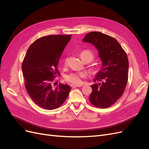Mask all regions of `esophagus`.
Here are the masks:
<instances>
[{
    "label": "esophagus",
    "instance_id": "obj_1",
    "mask_svg": "<svg viewBox=\"0 0 149 149\" xmlns=\"http://www.w3.org/2000/svg\"><path fill=\"white\" fill-rule=\"evenodd\" d=\"M80 86H81V85H77V84H71V87L73 88H75L76 87H80Z\"/></svg>",
    "mask_w": 149,
    "mask_h": 149
}]
</instances>
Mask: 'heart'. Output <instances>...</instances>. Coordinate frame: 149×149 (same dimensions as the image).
<instances>
[{
    "label": "heart",
    "instance_id": "heart-1",
    "mask_svg": "<svg viewBox=\"0 0 149 149\" xmlns=\"http://www.w3.org/2000/svg\"><path fill=\"white\" fill-rule=\"evenodd\" d=\"M81 58L82 60H84L86 58H89L91 61L93 60L94 56L93 54L89 51L85 50L81 53ZM67 61V59L65 60V62ZM86 76L85 73L80 72V73H71L69 74H67L65 76V79L66 81L71 83L74 84L79 85L82 83V78Z\"/></svg>",
    "mask_w": 149,
    "mask_h": 149
}]
</instances>
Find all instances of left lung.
<instances>
[{
    "label": "left lung",
    "instance_id": "left-lung-1",
    "mask_svg": "<svg viewBox=\"0 0 149 149\" xmlns=\"http://www.w3.org/2000/svg\"><path fill=\"white\" fill-rule=\"evenodd\" d=\"M83 42L92 44L98 51L102 67L95 75L89 100L92 104L104 109L112 106L123 95L128 79L127 54L117 40L97 31L86 35Z\"/></svg>",
    "mask_w": 149,
    "mask_h": 149
}]
</instances>
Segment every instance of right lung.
<instances>
[{
    "instance_id": "right-lung-1",
    "label": "right lung",
    "mask_w": 149,
    "mask_h": 149,
    "mask_svg": "<svg viewBox=\"0 0 149 149\" xmlns=\"http://www.w3.org/2000/svg\"><path fill=\"white\" fill-rule=\"evenodd\" d=\"M71 35H48L37 39L29 47L22 63L25 86L31 100L48 110L60 107L68 96L71 88L52 83L59 72L58 64Z\"/></svg>"
}]
</instances>
